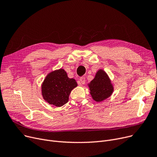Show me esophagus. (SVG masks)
<instances>
[{
	"instance_id": "esophagus-1",
	"label": "esophagus",
	"mask_w": 157,
	"mask_h": 157,
	"mask_svg": "<svg viewBox=\"0 0 157 157\" xmlns=\"http://www.w3.org/2000/svg\"><path fill=\"white\" fill-rule=\"evenodd\" d=\"M79 82L81 85H84L85 83V81H86V79H85V77H81L79 78Z\"/></svg>"
}]
</instances>
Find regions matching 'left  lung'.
I'll return each instance as SVG.
<instances>
[{
  "label": "left lung",
  "instance_id": "1",
  "mask_svg": "<svg viewBox=\"0 0 157 157\" xmlns=\"http://www.w3.org/2000/svg\"><path fill=\"white\" fill-rule=\"evenodd\" d=\"M92 98L96 101H101L109 98L113 92V86L105 71L100 69L89 85Z\"/></svg>",
  "mask_w": 157,
  "mask_h": 157
}]
</instances>
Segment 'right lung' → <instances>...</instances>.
<instances>
[{
	"instance_id": "right-lung-1",
	"label": "right lung",
	"mask_w": 157,
	"mask_h": 157,
	"mask_svg": "<svg viewBox=\"0 0 157 157\" xmlns=\"http://www.w3.org/2000/svg\"><path fill=\"white\" fill-rule=\"evenodd\" d=\"M77 85L76 80L69 78L66 72L60 69L47 75L41 86L42 95L48 103L61 107L67 103L72 90Z\"/></svg>"
}]
</instances>
